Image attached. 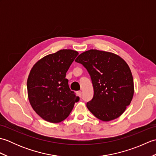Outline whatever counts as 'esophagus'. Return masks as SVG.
I'll return each instance as SVG.
<instances>
[{
    "instance_id": "obj_1",
    "label": "esophagus",
    "mask_w": 156,
    "mask_h": 156,
    "mask_svg": "<svg viewBox=\"0 0 156 156\" xmlns=\"http://www.w3.org/2000/svg\"><path fill=\"white\" fill-rule=\"evenodd\" d=\"M76 94H77L78 97H82V92L81 91H78L77 92H76Z\"/></svg>"
}]
</instances>
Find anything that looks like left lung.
Segmentation results:
<instances>
[{
  "label": "left lung",
  "mask_w": 156,
  "mask_h": 156,
  "mask_svg": "<svg viewBox=\"0 0 156 156\" xmlns=\"http://www.w3.org/2000/svg\"><path fill=\"white\" fill-rule=\"evenodd\" d=\"M90 74L94 96L87 107L103 121L118 118L130 105L133 97V78L123 59L111 52L97 49L82 53L75 60Z\"/></svg>",
  "instance_id": "1"
}]
</instances>
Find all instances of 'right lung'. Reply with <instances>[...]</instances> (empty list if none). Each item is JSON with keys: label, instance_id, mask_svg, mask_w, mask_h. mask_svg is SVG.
I'll return each mask as SVG.
<instances>
[{"label": "right lung", "instance_id": "obj_1", "mask_svg": "<svg viewBox=\"0 0 156 156\" xmlns=\"http://www.w3.org/2000/svg\"><path fill=\"white\" fill-rule=\"evenodd\" d=\"M78 53L61 49L45 56L29 73L27 87L29 101L39 117L57 123L67 118L80 98L68 85L66 72Z\"/></svg>", "mask_w": 156, "mask_h": 156}]
</instances>
